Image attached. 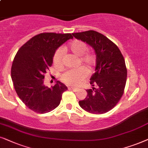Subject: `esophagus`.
<instances>
[{"label": "esophagus", "mask_w": 148, "mask_h": 148, "mask_svg": "<svg viewBox=\"0 0 148 148\" xmlns=\"http://www.w3.org/2000/svg\"><path fill=\"white\" fill-rule=\"evenodd\" d=\"M69 90H72L74 92H76L78 90V88H75V87H72V86H70V87H69Z\"/></svg>", "instance_id": "obj_1"}]
</instances>
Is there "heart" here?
Masks as SVG:
<instances>
[{"instance_id": "obj_1", "label": "heart", "mask_w": 148, "mask_h": 148, "mask_svg": "<svg viewBox=\"0 0 148 148\" xmlns=\"http://www.w3.org/2000/svg\"><path fill=\"white\" fill-rule=\"evenodd\" d=\"M88 49L86 42L80 40H74L72 41L65 50L70 51L76 56L79 57L78 64L85 66L88 70H92L95 64V56ZM64 51L62 49H59L56 51L53 56V63L55 66L58 68H62L64 66ZM88 72L84 68H80L76 70L67 71L62 76V80L69 85L78 86L81 84L87 77Z\"/></svg>"}]
</instances>
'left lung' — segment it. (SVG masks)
Wrapping results in <instances>:
<instances>
[{
    "label": "left lung",
    "instance_id": "obj_1",
    "mask_svg": "<svg viewBox=\"0 0 148 148\" xmlns=\"http://www.w3.org/2000/svg\"><path fill=\"white\" fill-rule=\"evenodd\" d=\"M78 40L92 47L96 54L95 72L90 79L92 89H87L85 99L79 101L82 109L91 114L108 112L120 101L127 82L125 61L116 45L94 30L73 33Z\"/></svg>",
    "mask_w": 148,
    "mask_h": 148
}]
</instances>
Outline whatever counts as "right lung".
Instances as JSON below:
<instances>
[{
    "instance_id": "add662e5",
    "label": "right lung",
    "mask_w": 148,
    "mask_h": 148,
    "mask_svg": "<svg viewBox=\"0 0 148 148\" xmlns=\"http://www.w3.org/2000/svg\"><path fill=\"white\" fill-rule=\"evenodd\" d=\"M73 38L71 34L45 32L37 34L21 46L11 66L15 90L23 103L36 113L45 114L60 105L68 89L60 81L49 88L44 84L45 74L53 64L57 49Z\"/></svg>"
}]
</instances>
